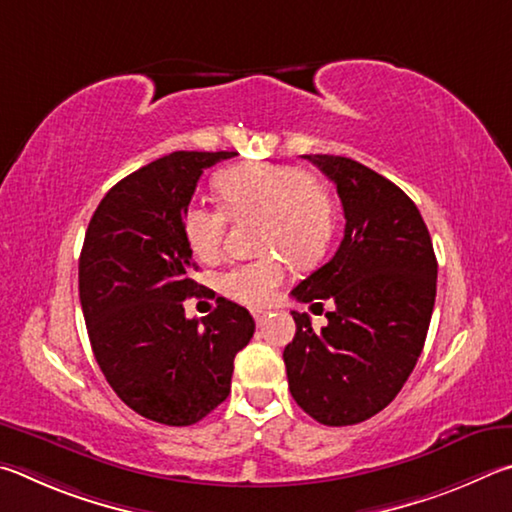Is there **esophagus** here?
<instances>
[{
    "label": "esophagus",
    "mask_w": 512,
    "mask_h": 512,
    "mask_svg": "<svg viewBox=\"0 0 512 512\" xmlns=\"http://www.w3.org/2000/svg\"><path fill=\"white\" fill-rule=\"evenodd\" d=\"M267 315H270V312H267V310H254V319H256V324H258V326H265Z\"/></svg>",
    "instance_id": "obj_1"
}]
</instances>
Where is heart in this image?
<instances>
[{
	"label": "heart",
	"instance_id": "b5f03b06",
	"mask_svg": "<svg viewBox=\"0 0 512 512\" xmlns=\"http://www.w3.org/2000/svg\"><path fill=\"white\" fill-rule=\"evenodd\" d=\"M215 195L231 220H261L258 247L272 249L222 274V292L247 306L258 308L274 299L288 276V258L310 265L333 240L335 197L303 166L270 161L233 166L215 179ZM223 214L206 206H191L184 213V238L200 261L220 256L229 222Z\"/></svg>",
	"mask_w": 512,
	"mask_h": 512
}]
</instances>
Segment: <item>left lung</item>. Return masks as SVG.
<instances>
[{
    "label": "left lung",
    "mask_w": 512,
    "mask_h": 512,
    "mask_svg": "<svg viewBox=\"0 0 512 512\" xmlns=\"http://www.w3.org/2000/svg\"><path fill=\"white\" fill-rule=\"evenodd\" d=\"M303 159L337 184L346 227L335 256L292 290L301 303L333 301L328 326L312 330L306 312H292L297 335L283 362L308 416L328 427L357 425L387 407L414 371L438 263L423 215L387 177L348 157Z\"/></svg>",
    "instance_id": "8db88e82"
}]
</instances>
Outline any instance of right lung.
<instances>
[{"instance_id": "add662e5", "label": "right lung", "mask_w": 512, "mask_h": 512, "mask_svg": "<svg viewBox=\"0 0 512 512\" xmlns=\"http://www.w3.org/2000/svg\"><path fill=\"white\" fill-rule=\"evenodd\" d=\"M233 155L177 150L134 170L98 204L80 251L96 362L125 405L161 425H195L227 400L233 357L254 337L249 312L222 297L202 321L184 315V299L202 290L184 213L204 170Z\"/></svg>"}]
</instances>
